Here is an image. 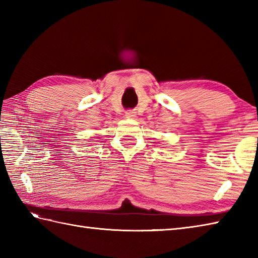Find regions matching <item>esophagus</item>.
Returning <instances> with one entry per match:
<instances>
[{"mask_svg": "<svg viewBox=\"0 0 258 258\" xmlns=\"http://www.w3.org/2000/svg\"><path fill=\"white\" fill-rule=\"evenodd\" d=\"M135 116H136L135 111H128V112L125 113V117H127V118H133Z\"/></svg>", "mask_w": 258, "mask_h": 258, "instance_id": "esophagus-1", "label": "esophagus"}]
</instances>
